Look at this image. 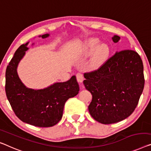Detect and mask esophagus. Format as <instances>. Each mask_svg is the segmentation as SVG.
<instances>
[{
	"label": "esophagus",
	"instance_id": "esophagus-1",
	"mask_svg": "<svg viewBox=\"0 0 151 151\" xmlns=\"http://www.w3.org/2000/svg\"><path fill=\"white\" fill-rule=\"evenodd\" d=\"M76 80H77L78 82L79 83H82L83 81V80H84V76H83V74L81 73H78L76 74Z\"/></svg>",
	"mask_w": 151,
	"mask_h": 151
}]
</instances>
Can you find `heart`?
Returning <instances> with one entry per match:
<instances>
[{
	"label": "heart",
	"mask_w": 151,
	"mask_h": 151,
	"mask_svg": "<svg viewBox=\"0 0 151 151\" xmlns=\"http://www.w3.org/2000/svg\"><path fill=\"white\" fill-rule=\"evenodd\" d=\"M99 43V40L97 39H92L87 45L86 48V53H89L93 50L95 47ZM110 53V49L106 44L100 45L96 48L95 50L91 54V59L89 61L90 68L95 69L98 68L102 66L104 63L106 61Z\"/></svg>",
	"instance_id": "obj_1"
}]
</instances>
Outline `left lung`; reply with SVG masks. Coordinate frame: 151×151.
<instances>
[{
	"label": "left lung",
	"mask_w": 151,
	"mask_h": 151,
	"mask_svg": "<svg viewBox=\"0 0 151 151\" xmlns=\"http://www.w3.org/2000/svg\"><path fill=\"white\" fill-rule=\"evenodd\" d=\"M120 37L114 35L117 42ZM85 88L91 92V116L102 124L123 120L133 113L145 87L143 63L139 54L125 49L115 53L97 70L84 73Z\"/></svg>",
	"instance_id": "left-lung-1"
}]
</instances>
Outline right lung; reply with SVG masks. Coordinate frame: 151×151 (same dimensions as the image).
I'll return each instance as SVG.
<instances>
[{"mask_svg":"<svg viewBox=\"0 0 151 151\" xmlns=\"http://www.w3.org/2000/svg\"><path fill=\"white\" fill-rule=\"evenodd\" d=\"M49 35L46 34L41 37L44 39ZM28 44L22 45L17 49L6 67V98L15 115L22 121L40 127H52L61 120L65 103L77 95L79 86L76 76H73L68 81L54 83L43 89L27 88L17 75V67L28 50Z\"/></svg>","mask_w":151,"mask_h":151,"instance_id":"right-lung-1","label":"right lung"}]
</instances>
